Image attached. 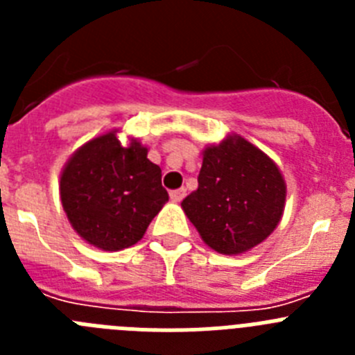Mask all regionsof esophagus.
<instances>
[{"mask_svg":"<svg viewBox=\"0 0 355 355\" xmlns=\"http://www.w3.org/2000/svg\"><path fill=\"white\" fill-rule=\"evenodd\" d=\"M184 196H187V190H184V188H178V190H172L171 192V199L174 200V202H180V200H183Z\"/></svg>","mask_w":355,"mask_h":355,"instance_id":"esophagus-1","label":"esophagus"}]
</instances>
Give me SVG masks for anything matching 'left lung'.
Returning a JSON list of instances; mask_svg holds the SVG:
<instances>
[{
    "mask_svg": "<svg viewBox=\"0 0 355 355\" xmlns=\"http://www.w3.org/2000/svg\"><path fill=\"white\" fill-rule=\"evenodd\" d=\"M197 181L181 206L216 252H245L277 227L286 184L277 165L245 139L208 147Z\"/></svg>",
    "mask_w": 355,
    "mask_h": 355,
    "instance_id": "left-lung-1",
    "label": "left lung"
}]
</instances>
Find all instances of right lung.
<instances>
[{"label": "right lung", "mask_w": 355, "mask_h": 355, "mask_svg": "<svg viewBox=\"0 0 355 355\" xmlns=\"http://www.w3.org/2000/svg\"><path fill=\"white\" fill-rule=\"evenodd\" d=\"M60 197L81 238L105 250L135 245L168 200L162 168L133 140L122 147L115 133L90 140L62 172Z\"/></svg>", "instance_id": "right-lung-1"}]
</instances>
